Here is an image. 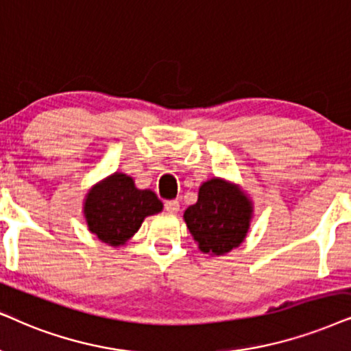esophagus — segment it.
<instances>
[{
	"mask_svg": "<svg viewBox=\"0 0 351 351\" xmlns=\"http://www.w3.org/2000/svg\"><path fill=\"white\" fill-rule=\"evenodd\" d=\"M165 210L168 214H176L180 210V201L178 199H173V201H167L165 202Z\"/></svg>",
	"mask_w": 351,
	"mask_h": 351,
	"instance_id": "1",
	"label": "esophagus"
}]
</instances>
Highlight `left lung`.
I'll return each instance as SVG.
<instances>
[{
	"mask_svg": "<svg viewBox=\"0 0 351 351\" xmlns=\"http://www.w3.org/2000/svg\"><path fill=\"white\" fill-rule=\"evenodd\" d=\"M184 221L199 250L223 256L245 241L252 202L238 184L212 178L199 188L197 202L184 210Z\"/></svg>",
	"mask_w": 351,
	"mask_h": 351,
	"instance_id": "1",
	"label": "left lung"
}]
</instances>
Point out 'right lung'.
Segmentation results:
<instances>
[{
  "label": "right lung",
  "instance_id": "right-lung-1",
  "mask_svg": "<svg viewBox=\"0 0 351 351\" xmlns=\"http://www.w3.org/2000/svg\"><path fill=\"white\" fill-rule=\"evenodd\" d=\"M162 208L154 191L137 189L131 176L117 171L88 191L84 217L90 233L117 247L141 228L145 217L158 214Z\"/></svg>",
  "mask_w": 351,
  "mask_h": 351
}]
</instances>
